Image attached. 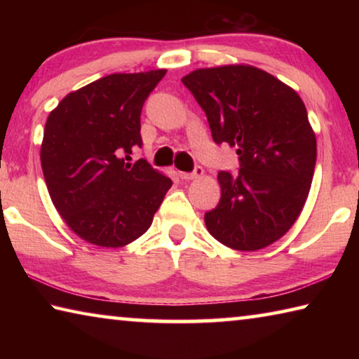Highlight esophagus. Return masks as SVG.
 I'll use <instances>...</instances> for the list:
<instances>
[{
    "instance_id": "obj_1",
    "label": "esophagus",
    "mask_w": 359,
    "mask_h": 359,
    "mask_svg": "<svg viewBox=\"0 0 359 359\" xmlns=\"http://www.w3.org/2000/svg\"><path fill=\"white\" fill-rule=\"evenodd\" d=\"M182 180H194V179H201L204 175V169L201 166L194 168L193 172H179Z\"/></svg>"
}]
</instances>
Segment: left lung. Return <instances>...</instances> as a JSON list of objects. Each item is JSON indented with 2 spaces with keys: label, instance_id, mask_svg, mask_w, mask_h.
<instances>
[{
  "label": "left lung",
  "instance_id": "left-lung-1",
  "mask_svg": "<svg viewBox=\"0 0 359 359\" xmlns=\"http://www.w3.org/2000/svg\"><path fill=\"white\" fill-rule=\"evenodd\" d=\"M208 115L212 137L239 155V175H217L222 198L204 215L223 245L255 252L288 233L311 191L317 137L301 96L250 65L201 68L182 77Z\"/></svg>",
  "mask_w": 359,
  "mask_h": 359
}]
</instances>
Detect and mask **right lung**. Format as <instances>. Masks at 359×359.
Returning a JSON list of instances; mask_svg holds the SVG:
<instances>
[{
  "label": "right lung",
  "instance_id": "1",
  "mask_svg": "<svg viewBox=\"0 0 359 359\" xmlns=\"http://www.w3.org/2000/svg\"><path fill=\"white\" fill-rule=\"evenodd\" d=\"M166 69L111 74L66 95L48 114L41 166L58 214L100 247L131 244L150 228L172 180L145 160L141 111Z\"/></svg>",
  "mask_w": 359,
  "mask_h": 359
}]
</instances>
